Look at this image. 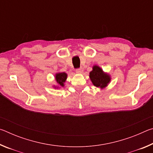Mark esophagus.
Returning <instances> with one entry per match:
<instances>
[{
    "mask_svg": "<svg viewBox=\"0 0 153 153\" xmlns=\"http://www.w3.org/2000/svg\"><path fill=\"white\" fill-rule=\"evenodd\" d=\"M83 71H84V69H83L82 67H79V68L76 69V72L77 74H82Z\"/></svg>",
    "mask_w": 153,
    "mask_h": 153,
    "instance_id": "1",
    "label": "esophagus"
}]
</instances>
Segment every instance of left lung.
<instances>
[{
    "mask_svg": "<svg viewBox=\"0 0 153 153\" xmlns=\"http://www.w3.org/2000/svg\"><path fill=\"white\" fill-rule=\"evenodd\" d=\"M90 78L96 87L101 88L107 86L111 81L109 75L104 73L102 69L97 65L93 67L92 71L90 72Z\"/></svg>",
    "mask_w": 153,
    "mask_h": 153,
    "instance_id": "obj_1",
    "label": "left lung"
}]
</instances>
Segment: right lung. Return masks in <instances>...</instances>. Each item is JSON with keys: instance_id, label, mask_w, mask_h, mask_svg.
<instances>
[{"instance_id": "1", "label": "right lung", "mask_w": 153, "mask_h": 153, "mask_svg": "<svg viewBox=\"0 0 153 153\" xmlns=\"http://www.w3.org/2000/svg\"><path fill=\"white\" fill-rule=\"evenodd\" d=\"M67 77V74L64 73V72H62V73H58L55 75V79L56 82H57L61 86L63 87L64 83L65 82Z\"/></svg>"}]
</instances>
